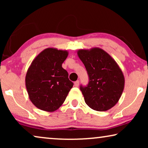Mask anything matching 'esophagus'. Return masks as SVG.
Returning a JSON list of instances; mask_svg holds the SVG:
<instances>
[{
	"label": "esophagus",
	"instance_id": "34e87169",
	"mask_svg": "<svg viewBox=\"0 0 148 148\" xmlns=\"http://www.w3.org/2000/svg\"><path fill=\"white\" fill-rule=\"evenodd\" d=\"M79 84V82L78 80L76 81V82H75V83H74V86L75 87H78Z\"/></svg>",
	"mask_w": 148,
	"mask_h": 148
}]
</instances>
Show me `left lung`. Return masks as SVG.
Returning a JSON list of instances; mask_svg holds the SVG:
<instances>
[{
	"label": "left lung",
	"mask_w": 148,
	"mask_h": 148,
	"mask_svg": "<svg viewBox=\"0 0 148 148\" xmlns=\"http://www.w3.org/2000/svg\"><path fill=\"white\" fill-rule=\"evenodd\" d=\"M77 55L89 75L88 86L80 87L87 105L97 111L112 108L124 90L122 70L110 54L100 48L80 49Z\"/></svg>",
	"instance_id": "obj_1"
}]
</instances>
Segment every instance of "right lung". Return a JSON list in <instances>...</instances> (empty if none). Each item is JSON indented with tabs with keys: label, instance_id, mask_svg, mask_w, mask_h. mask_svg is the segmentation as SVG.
I'll use <instances>...</instances> for the list:
<instances>
[{
	"label": "right lung",
	"instance_id": "1",
	"mask_svg": "<svg viewBox=\"0 0 148 148\" xmlns=\"http://www.w3.org/2000/svg\"><path fill=\"white\" fill-rule=\"evenodd\" d=\"M67 50L48 48L33 60L25 76V86L34 106L46 112H54L63 104L73 84L62 67Z\"/></svg>",
	"mask_w": 148,
	"mask_h": 148
}]
</instances>
